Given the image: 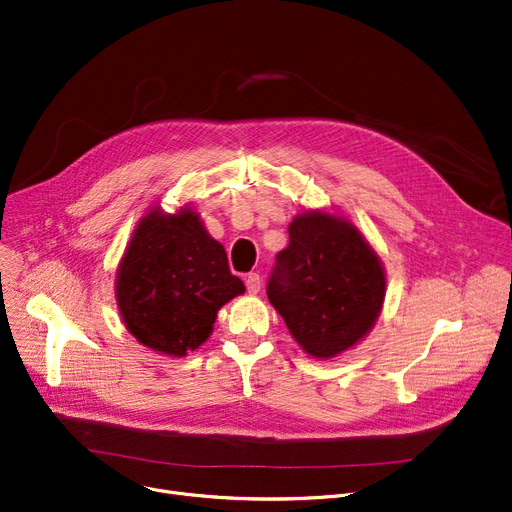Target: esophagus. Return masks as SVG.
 Returning <instances> with one entry per match:
<instances>
[{"instance_id":"esophagus-1","label":"esophagus","mask_w":512,"mask_h":512,"mask_svg":"<svg viewBox=\"0 0 512 512\" xmlns=\"http://www.w3.org/2000/svg\"><path fill=\"white\" fill-rule=\"evenodd\" d=\"M260 287H262L260 274H258V272H250L248 277H246V289H248V293H258Z\"/></svg>"}]
</instances>
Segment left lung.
Here are the masks:
<instances>
[{
  "label": "left lung",
  "mask_w": 512,
  "mask_h": 512,
  "mask_svg": "<svg viewBox=\"0 0 512 512\" xmlns=\"http://www.w3.org/2000/svg\"><path fill=\"white\" fill-rule=\"evenodd\" d=\"M266 295L307 355L332 359L373 328L385 272L361 231L344 217L307 211L289 225Z\"/></svg>",
  "instance_id": "8db88e82"
}]
</instances>
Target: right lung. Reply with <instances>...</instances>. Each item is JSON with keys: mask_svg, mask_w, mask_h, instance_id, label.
Masks as SVG:
<instances>
[{"mask_svg": "<svg viewBox=\"0 0 512 512\" xmlns=\"http://www.w3.org/2000/svg\"><path fill=\"white\" fill-rule=\"evenodd\" d=\"M244 291L223 246L190 209L147 213L116 272V303L127 330L170 357L199 348L221 305Z\"/></svg>", "mask_w": 512, "mask_h": 512, "instance_id": "1", "label": "right lung"}]
</instances>
